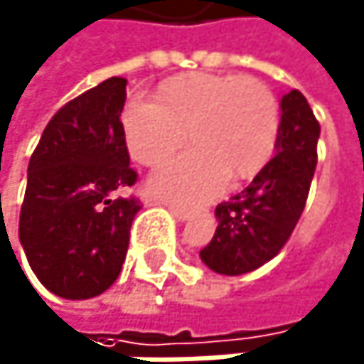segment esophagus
I'll return each instance as SVG.
<instances>
[{
	"instance_id": "esophagus-1",
	"label": "esophagus",
	"mask_w": 364,
	"mask_h": 364,
	"mask_svg": "<svg viewBox=\"0 0 364 364\" xmlns=\"http://www.w3.org/2000/svg\"><path fill=\"white\" fill-rule=\"evenodd\" d=\"M170 207V211L174 213V218H178V220H190L192 218V211L190 209H186V207H178V205H168Z\"/></svg>"
}]
</instances>
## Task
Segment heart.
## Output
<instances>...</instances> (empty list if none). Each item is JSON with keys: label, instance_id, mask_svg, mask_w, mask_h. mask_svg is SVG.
I'll list each match as a JSON object with an SVG mask.
<instances>
[{"label": "heart", "instance_id": "1", "mask_svg": "<svg viewBox=\"0 0 364 364\" xmlns=\"http://www.w3.org/2000/svg\"><path fill=\"white\" fill-rule=\"evenodd\" d=\"M132 157L149 168L194 151L153 176V192L176 203L215 196L228 176L244 181L272 159L280 136V105L272 88L244 75L186 73L164 82L155 101L132 99L120 114Z\"/></svg>", "mask_w": 364, "mask_h": 364}]
</instances>
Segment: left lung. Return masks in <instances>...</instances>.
Segmentation results:
<instances>
[{"mask_svg":"<svg viewBox=\"0 0 364 364\" xmlns=\"http://www.w3.org/2000/svg\"><path fill=\"white\" fill-rule=\"evenodd\" d=\"M280 107L276 155L244 192L215 207L218 228L200 259L218 274L242 276L272 261L289 242L306 207L319 122L300 90L284 95Z\"/></svg>","mask_w":364,"mask_h":364,"instance_id":"left-lung-1","label":"left lung"}]
</instances>
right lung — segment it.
Masks as SVG:
<instances>
[{
    "instance_id": "add662e5",
    "label": "right lung",
    "mask_w": 364,
    "mask_h": 364,
    "mask_svg": "<svg viewBox=\"0 0 364 364\" xmlns=\"http://www.w3.org/2000/svg\"><path fill=\"white\" fill-rule=\"evenodd\" d=\"M124 77H109L62 105L34 149L21 205L18 240L32 272L66 300H88L118 278L140 198L132 188L120 112Z\"/></svg>"
}]
</instances>
